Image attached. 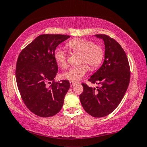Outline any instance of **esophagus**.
I'll use <instances>...</instances> for the list:
<instances>
[{
  "label": "esophagus",
  "instance_id": "esophagus-1",
  "mask_svg": "<svg viewBox=\"0 0 147 147\" xmlns=\"http://www.w3.org/2000/svg\"><path fill=\"white\" fill-rule=\"evenodd\" d=\"M69 83H70V85L71 87L73 86V85L76 84V82H72V81H70V82H69Z\"/></svg>",
  "mask_w": 147,
  "mask_h": 147
}]
</instances>
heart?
<instances>
[{"label": "heart", "mask_w": 147, "mask_h": 147, "mask_svg": "<svg viewBox=\"0 0 147 147\" xmlns=\"http://www.w3.org/2000/svg\"><path fill=\"white\" fill-rule=\"evenodd\" d=\"M67 46L73 53L81 54L80 57V65L74 67L62 74L63 78L72 82L81 80L89 71V65L92 69H96L102 63L105 51L103 47L94 42L84 38H74L69 40ZM54 58L58 65L63 69L67 67L68 55L61 47H57L54 51Z\"/></svg>", "instance_id": "1"}]
</instances>
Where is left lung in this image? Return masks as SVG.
I'll use <instances>...</instances> for the list:
<instances>
[{"label":"left lung","instance_id":"8db88e82","mask_svg":"<svg viewBox=\"0 0 147 147\" xmlns=\"http://www.w3.org/2000/svg\"><path fill=\"white\" fill-rule=\"evenodd\" d=\"M105 44V60L101 67L88 80L100 85L96 88L82 84V105L90 116L101 118L110 114L121 102L129 86L130 71L126 53L118 42L106 34H96Z\"/></svg>","mask_w":147,"mask_h":147}]
</instances>
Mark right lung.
<instances>
[{
  "mask_svg": "<svg viewBox=\"0 0 147 147\" xmlns=\"http://www.w3.org/2000/svg\"><path fill=\"white\" fill-rule=\"evenodd\" d=\"M69 37L41 34L18 55L15 71L18 89L26 106L36 116H55L62 107L70 84L68 80H55L58 65L53 53Z\"/></svg>",
  "mask_w": 147,
  "mask_h": 147,
  "instance_id": "obj_1",
  "label": "right lung"
}]
</instances>
